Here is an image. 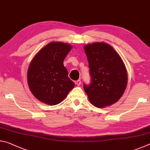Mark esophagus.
Here are the masks:
<instances>
[{"mask_svg": "<svg viewBox=\"0 0 150 150\" xmlns=\"http://www.w3.org/2000/svg\"><path fill=\"white\" fill-rule=\"evenodd\" d=\"M75 84L76 85H77V86H79L80 85H81V80H79H79H77V81H75Z\"/></svg>", "mask_w": 150, "mask_h": 150, "instance_id": "obj_1", "label": "esophagus"}]
</instances>
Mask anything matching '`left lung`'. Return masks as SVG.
<instances>
[{"mask_svg": "<svg viewBox=\"0 0 150 150\" xmlns=\"http://www.w3.org/2000/svg\"><path fill=\"white\" fill-rule=\"evenodd\" d=\"M91 82L83 88L91 104L98 108L112 105L120 99L128 82L126 68L120 55L106 43L84 47Z\"/></svg>", "mask_w": 150, "mask_h": 150, "instance_id": "left-lung-1", "label": "left lung"}]
</instances>
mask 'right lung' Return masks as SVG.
Here are the masks:
<instances>
[{
	"mask_svg": "<svg viewBox=\"0 0 150 150\" xmlns=\"http://www.w3.org/2000/svg\"><path fill=\"white\" fill-rule=\"evenodd\" d=\"M71 48V45L65 43L50 42L30 62L28 83L32 93L41 102L57 105L75 87L63 65V61Z\"/></svg>",
	"mask_w": 150,
	"mask_h": 150,
	"instance_id": "right-lung-1",
	"label": "right lung"
}]
</instances>
